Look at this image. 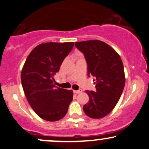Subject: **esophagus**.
I'll return each instance as SVG.
<instances>
[{
  "label": "esophagus",
  "instance_id": "34e87169",
  "mask_svg": "<svg viewBox=\"0 0 149 149\" xmlns=\"http://www.w3.org/2000/svg\"><path fill=\"white\" fill-rule=\"evenodd\" d=\"M82 89H80V90H78V91H73V93H76V94H79V93H80L82 92Z\"/></svg>",
  "mask_w": 149,
  "mask_h": 149
}]
</instances>
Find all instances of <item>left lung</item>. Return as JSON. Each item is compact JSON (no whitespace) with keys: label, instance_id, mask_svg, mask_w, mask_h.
<instances>
[{"label":"left lung","instance_id":"left-lung-1","mask_svg":"<svg viewBox=\"0 0 149 149\" xmlns=\"http://www.w3.org/2000/svg\"><path fill=\"white\" fill-rule=\"evenodd\" d=\"M88 65V76L95 77L96 92L86 91L89 102L83 106L85 114L101 118L112 112L123 91L125 77L122 60L117 52L104 41L76 42Z\"/></svg>","mask_w":149,"mask_h":149}]
</instances>
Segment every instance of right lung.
<instances>
[{
	"instance_id": "right-lung-1",
	"label": "right lung",
	"mask_w": 149,
	"mask_h": 149,
	"mask_svg": "<svg viewBox=\"0 0 149 149\" xmlns=\"http://www.w3.org/2000/svg\"><path fill=\"white\" fill-rule=\"evenodd\" d=\"M73 45V42L39 44L28 56L22 70L28 102L39 117L47 121L64 117L73 100V91L55 86L54 76Z\"/></svg>"
}]
</instances>
